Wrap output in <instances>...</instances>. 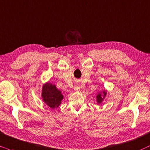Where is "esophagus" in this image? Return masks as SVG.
<instances>
[{"label": "esophagus", "mask_w": 150, "mask_h": 150, "mask_svg": "<svg viewBox=\"0 0 150 150\" xmlns=\"http://www.w3.org/2000/svg\"><path fill=\"white\" fill-rule=\"evenodd\" d=\"M74 90H75V91L76 92H79L80 91V86H79V85L76 83V84L75 85V87H74Z\"/></svg>", "instance_id": "1"}]
</instances>
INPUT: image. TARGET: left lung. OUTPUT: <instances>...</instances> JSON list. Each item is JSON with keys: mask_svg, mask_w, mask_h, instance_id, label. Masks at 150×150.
Instances as JSON below:
<instances>
[{"mask_svg": "<svg viewBox=\"0 0 150 150\" xmlns=\"http://www.w3.org/2000/svg\"><path fill=\"white\" fill-rule=\"evenodd\" d=\"M108 94V91L106 89H103V91H100L97 92V95H96V101L97 104H101L105 100V97Z\"/></svg>", "mask_w": 150, "mask_h": 150, "instance_id": "obj_1", "label": "left lung"}]
</instances>
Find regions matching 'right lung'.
Instances as JSON below:
<instances>
[{"mask_svg": "<svg viewBox=\"0 0 150 150\" xmlns=\"http://www.w3.org/2000/svg\"><path fill=\"white\" fill-rule=\"evenodd\" d=\"M42 98L43 102L51 109H56L62 103L64 95L56 86L51 82H46L42 87Z\"/></svg>", "mask_w": 150, "mask_h": 150, "instance_id": "1", "label": "right lung"}]
</instances>
